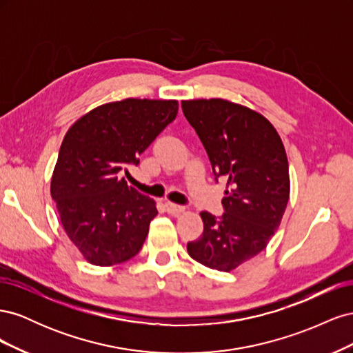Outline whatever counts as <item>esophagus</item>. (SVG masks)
Returning <instances> with one entry per match:
<instances>
[{
    "mask_svg": "<svg viewBox=\"0 0 353 353\" xmlns=\"http://www.w3.org/2000/svg\"><path fill=\"white\" fill-rule=\"evenodd\" d=\"M165 208H166V212L170 213V215H178V213H183L185 210L184 206H179V205H175V203H165Z\"/></svg>",
    "mask_w": 353,
    "mask_h": 353,
    "instance_id": "obj_1",
    "label": "esophagus"
}]
</instances>
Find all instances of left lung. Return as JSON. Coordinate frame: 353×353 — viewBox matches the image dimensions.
Returning <instances> with one entry per match:
<instances>
[{
  "instance_id": "1",
  "label": "left lung",
  "mask_w": 353,
  "mask_h": 353,
  "mask_svg": "<svg viewBox=\"0 0 353 353\" xmlns=\"http://www.w3.org/2000/svg\"><path fill=\"white\" fill-rule=\"evenodd\" d=\"M184 116L205 145L215 176L227 179L225 213L201 212L203 234L188 254L230 272L259 254L280 227L290 197L281 138L261 113L223 99L184 100Z\"/></svg>"
}]
</instances>
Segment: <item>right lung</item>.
Wrapping results in <instances>:
<instances>
[{
    "instance_id": "1",
    "label": "right lung",
    "mask_w": 353,
    "mask_h": 353,
    "mask_svg": "<svg viewBox=\"0 0 353 353\" xmlns=\"http://www.w3.org/2000/svg\"><path fill=\"white\" fill-rule=\"evenodd\" d=\"M178 113L176 100L105 103L74 122L61 143L51 197L69 240L92 265L112 266L141 250L156 201L117 172L140 156Z\"/></svg>"
}]
</instances>
